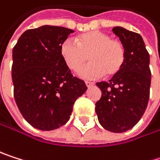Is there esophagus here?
I'll return each instance as SVG.
<instances>
[{
	"label": "esophagus",
	"mask_w": 160,
	"mask_h": 160,
	"mask_svg": "<svg viewBox=\"0 0 160 160\" xmlns=\"http://www.w3.org/2000/svg\"><path fill=\"white\" fill-rule=\"evenodd\" d=\"M85 84H86L87 87H91V86H94L95 85V83L94 82H85Z\"/></svg>",
	"instance_id": "34e87169"
}]
</instances>
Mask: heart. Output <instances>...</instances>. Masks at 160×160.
Wrapping results in <instances>:
<instances>
[{"mask_svg": "<svg viewBox=\"0 0 160 160\" xmlns=\"http://www.w3.org/2000/svg\"><path fill=\"white\" fill-rule=\"evenodd\" d=\"M76 42L66 39L60 47L61 56L66 66L73 71L84 64L89 56L90 63L82 67L78 75L82 78L112 77L123 67L126 49L123 43L112 39L109 33L91 31L77 36Z\"/></svg>", "mask_w": 160, "mask_h": 160, "instance_id": "heart-1", "label": "heart"}]
</instances>
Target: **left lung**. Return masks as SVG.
<instances>
[{"label": "left lung", "mask_w": 160, "mask_h": 160, "mask_svg": "<svg viewBox=\"0 0 160 160\" xmlns=\"http://www.w3.org/2000/svg\"><path fill=\"white\" fill-rule=\"evenodd\" d=\"M112 32L126 49L122 69L108 82H98L101 98L96 103L99 124L107 130L122 133L132 128L143 115L150 94V56L142 37L123 27Z\"/></svg>", "instance_id": "8db88e82"}]
</instances>
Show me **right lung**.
I'll use <instances>...</instances> for the list:
<instances>
[{
  "instance_id": "obj_1",
  "label": "right lung",
  "mask_w": 160,
  "mask_h": 160,
  "mask_svg": "<svg viewBox=\"0 0 160 160\" xmlns=\"http://www.w3.org/2000/svg\"><path fill=\"white\" fill-rule=\"evenodd\" d=\"M73 30L44 25L25 31L13 48L14 98L24 119L48 131L63 126L87 87L73 77L60 47Z\"/></svg>"
}]
</instances>
